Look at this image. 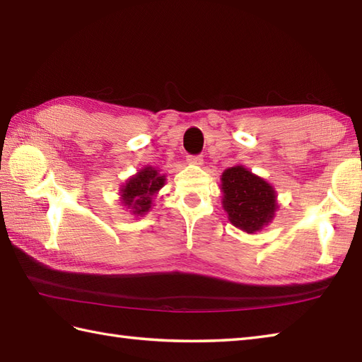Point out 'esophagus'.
Listing matches in <instances>:
<instances>
[{"mask_svg":"<svg viewBox=\"0 0 362 362\" xmlns=\"http://www.w3.org/2000/svg\"><path fill=\"white\" fill-rule=\"evenodd\" d=\"M187 161L191 165H202L204 158H202V156H188Z\"/></svg>","mask_w":362,"mask_h":362,"instance_id":"esophagus-1","label":"esophagus"}]
</instances>
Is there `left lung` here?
<instances>
[{
  "label": "left lung",
  "instance_id": "left-lung-1",
  "mask_svg": "<svg viewBox=\"0 0 362 362\" xmlns=\"http://www.w3.org/2000/svg\"><path fill=\"white\" fill-rule=\"evenodd\" d=\"M221 180L222 205L235 227L255 233L271 222L276 204L275 191L269 183L243 166L226 169Z\"/></svg>",
  "mask_w": 362,
  "mask_h": 362
}]
</instances>
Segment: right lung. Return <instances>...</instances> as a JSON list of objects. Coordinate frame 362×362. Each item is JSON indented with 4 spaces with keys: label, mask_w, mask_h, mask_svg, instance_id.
Listing matches in <instances>:
<instances>
[{
    "label": "right lung",
    "mask_w": 362,
    "mask_h": 362,
    "mask_svg": "<svg viewBox=\"0 0 362 362\" xmlns=\"http://www.w3.org/2000/svg\"><path fill=\"white\" fill-rule=\"evenodd\" d=\"M165 185V175H160L156 169L148 166L130 179L122 188V204L130 206L135 214L149 211L152 196Z\"/></svg>",
    "instance_id": "right-lung-1"
}]
</instances>
